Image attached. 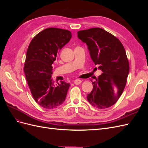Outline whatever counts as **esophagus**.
<instances>
[{"instance_id": "esophagus-1", "label": "esophagus", "mask_w": 148, "mask_h": 148, "mask_svg": "<svg viewBox=\"0 0 148 148\" xmlns=\"http://www.w3.org/2000/svg\"><path fill=\"white\" fill-rule=\"evenodd\" d=\"M73 82L75 84H79L80 83H82V80H80L79 79H76L75 80H74Z\"/></svg>"}]
</instances>
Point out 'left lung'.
<instances>
[{
  "label": "left lung",
  "instance_id": "1",
  "mask_svg": "<svg viewBox=\"0 0 148 148\" xmlns=\"http://www.w3.org/2000/svg\"><path fill=\"white\" fill-rule=\"evenodd\" d=\"M78 38L86 44L91 59L102 71L92 82L87 100L96 108H108L118 101L127 83L130 68L126 52L117 38L100 28L79 31Z\"/></svg>",
  "mask_w": 148,
  "mask_h": 148
}]
</instances>
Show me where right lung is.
I'll return each instance as SVG.
<instances>
[{"label": "right lung", "mask_w": 148, "mask_h": 148, "mask_svg": "<svg viewBox=\"0 0 148 148\" xmlns=\"http://www.w3.org/2000/svg\"><path fill=\"white\" fill-rule=\"evenodd\" d=\"M71 38L69 30L49 28L36 35L28 46L24 66L26 79L34 99L45 109L57 108L65 100L70 83L54 84L52 65Z\"/></svg>", "instance_id": "obj_1"}]
</instances>
